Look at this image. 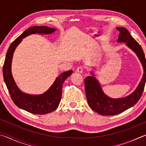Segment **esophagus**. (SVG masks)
Instances as JSON below:
<instances>
[{
  "label": "esophagus",
  "mask_w": 146,
  "mask_h": 146,
  "mask_svg": "<svg viewBox=\"0 0 146 146\" xmlns=\"http://www.w3.org/2000/svg\"><path fill=\"white\" fill-rule=\"evenodd\" d=\"M83 71H84V68L82 66H79V67H78L77 69H76V71L79 73H82L83 72Z\"/></svg>",
  "instance_id": "obj_1"
}]
</instances>
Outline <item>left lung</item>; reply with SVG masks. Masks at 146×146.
<instances>
[{
  "label": "left lung",
  "instance_id": "obj_1",
  "mask_svg": "<svg viewBox=\"0 0 146 146\" xmlns=\"http://www.w3.org/2000/svg\"><path fill=\"white\" fill-rule=\"evenodd\" d=\"M117 29L120 32L117 42H125L128 48L134 51L142 64L144 73L140 83L132 93L123 98H112L104 93L99 82L91 71L92 76H87L84 81L88 103L93 111L106 116L120 114L136 104L141 97L146 82V60L142 47L132 37L127 29L122 27H117Z\"/></svg>",
  "mask_w": 146,
  "mask_h": 146
}]
</instances>
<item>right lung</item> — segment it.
I'll list each match as a JSON object with an SVG mask.
<instances>
[{
  "label": "right lung",
  "mask_w": 146,
  "mask_h": 146,
  "mask_svg": "<svg viewBox=\"0 0 146 146\" xmlns=\"http://www.w3.org/2000/svg\"><path fill=\"white\" fill-rule=\"evenodd\" d=\"M56 31V28L48 26H33L22 33L11 44L7 51L3 66V76L13 102L19 108L29 113L44 115L56 110L62 97V89L64 81L73 73V71H65L56 78L51 87L40 95H29L24 93L18 88L11 73V62L14 51L23 39L32 34L48 35Z\"/></svg>",
  "instance_id": "add662e5"
}]
</instances>
